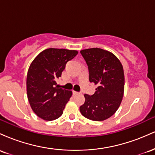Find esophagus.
<instances>
[{"label":"esophagus","instance_id":"1","mask_svg":"<svg viewBox=\"0 0 155 155\" xmlns=\"http://www.w3.org/2000/svg\"><path fill=\"white\" fill-rule=\"evenodd\" d=\"M78 93H79V92H76V91H74V90L73 91V94H74V95H76V94H78Z\"/></svg>","mask_w":155,"mask_h":155}]
</instances>
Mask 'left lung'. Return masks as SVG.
<instances>
[{
  "mask_svg": "<svg viewBox=\"0 0 155 155\" xmlns=\"http://www.w3.org/2000/svg\"><path fill=\"white\" fill-rule=\"evenodd\" d=\"M86 61L90 81L97 85L92 95L85 94L80 112L93 121H104L114 114L124 95V70L120 60L110 51L91 48L80 51Z\"/></svg>",
  "mask_w": 155,
  "mask_h": 155,
  "instance_id": "left-lung-1",
  "label": "left lung"
}]
</instances>
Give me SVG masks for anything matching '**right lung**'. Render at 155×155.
<instances>
[{
	"mask_svg": "<svg viewBox=\"0 0 155 155\" xmlns=\"http://www.w3.org/2000/svg\"><path fill=\"white\" fill-rule=\"evenodd\" d=\"M76 50L49 48L33 60L27 75V94L31 108L40 118L54 120L63 114L72 91L59 88L56 80Z\"/></svg>",
	"mask_w": 155,
	"mask_h": 155,
	"instance_id": "add662e5",
	"label": "right lung"
}]
</instances>
